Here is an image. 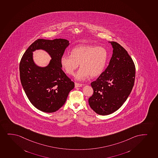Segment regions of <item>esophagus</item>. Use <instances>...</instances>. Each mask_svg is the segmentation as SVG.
<instances>
[{"label":"esophagus","instance_id":"1","mask_svg":"<svg viewBox=\"0 0 158 158\" xmlns=\"http://www.w3.org/2000/svg\"><path fill=\"white\" fill-rule=\"evenodd\" d=\"M83 85L80 84H79V83H77V82H75V87H81Z\"/></svg>","mask_w":158,"mask_h":158}]
</instances>
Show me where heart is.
<instances>
[{
	"label": "heart",
	"mask_w": 158,
	"mask_h": 158,
	"mask_svg": "<svg viewBox=\"0 0 158 158\" xmlns=\"http://www.w3.org/2000/svg\"><path fill=\"white\" fill-rule=\"evenodd\" d=\"M108 53L105 48L91 45H79L71 51V56H62L60 63L66 73L73 75L80 64L76 75L78 80H84L90 76L96 77L105 69Z\"/></svg>",
	"instance_id": "1"
}]
</instances>
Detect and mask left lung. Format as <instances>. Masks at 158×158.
Wrapping results in <instances>:
<instances>
[{
    "label": "left lung",
    "instance_id": "8db88e82",
    "mask_svg": "<svg viewBox=\"0 0 158 158\" xmlns=\"http://www.w3.org/2000/svg\"><path fill=\"white\" fill-rule=\"evenodd\" d=\"M113 53L108 66L95 81L91 82L90 108L101 115L117 110L127 100L135 80V68L127 51L116 42H110Z\"/></svg>",
    "mask_w": 158,
    "mask_h": 158
}]
</instances>
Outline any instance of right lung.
<instances>
[{"mask_svg": "<svg viewBox=\"0 0 158 158\" xmlns=\"http://www.w3.org/2000/svg\"><path fill=\"white\" fill-rule=\"evenodd\" d=\"M69 41L59 39H37L25 51L21 59L19 70L21 82L31 104L40 110L53 113L64 105L74 83L62 70L61 58ZM44 49L52 58L45 68L36 66L32 51Z\"/></svg>", "mask_w": 158, "mask_h": 158, "instance_id": "1", "label": "right lung"}]
</instances>
